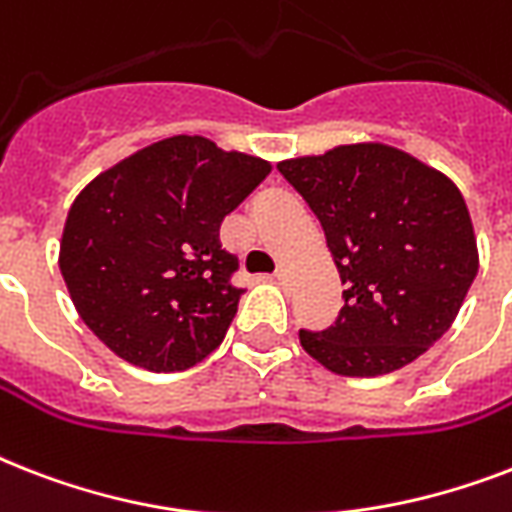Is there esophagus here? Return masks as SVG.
Here are the masks:
<instances>
[{"instance_id":"esophagus-1","label":"esophagus","mask_w":512,"mask_h":512,"mask_svg":"<svg viewBox=\"0 0 512 512\" xmlns=\"http://www.w3.org/2000/svg\"><path fill=\"white\" fill-rule=\"evenodd\" d=\"M273 281H276V284H287L289 281L287 268H276V273H273Z\"/></svg>"}]
</instances>
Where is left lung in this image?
Segmentation results:
<instances>
[{
    "instance_id": "8db88e82",
    "label": "left lung",
    "mask_w": 512,
    "mask_h": 512,
    "mask_svg": "<svg viewBox=\"0 0 512 512\" xmlns=\"http://www.w3.org/2000/svg\"><path fill=\"white\" fill-rule=\"evenodd\" d=\"M276 167L319 217L345 284L335 327L300 329L305 353L342 377L412 364L452 327L478 273L460 188L385 143H350Z\"/></svg>"
}]
</instances>
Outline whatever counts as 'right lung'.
I'll return each instance as SVG.
<instances>
[{"instance_id":"1","label":"right lung","mask_w":512,"mask_h":512,"mask_svg":"<svg viewBox=\"0 0 512 512\" xmlns=\"http://www.w3.org/2000/svg\"><path fill=\"white\" fill-rule=\"evenodd\" d=\"M271 172L201 135L140 148L68 209L60 273L103 345L148 372H183L223 342L244 289L220 223Z\"/></svg>"}]
</instances>
